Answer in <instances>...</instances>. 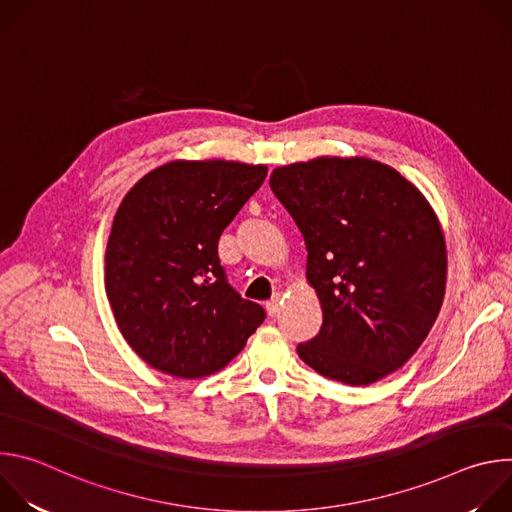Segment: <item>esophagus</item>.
Here are the masks:
<instances>
[{"mask_svg": "<svg viewBox=\"0 0 512 512\" xmlns=\"http://www.w3.org/2000/svg\"><path fill=\"white\" fill-rule=\"evenodd\" d=\"M279 306H281V294L277 291V294H273V298L267 302L269 316H277L279 314Z\"/></svg>", "mask_w": 512, "mask_h": 512, "instance_id": "esophagus-1", "label": "esophagus"}]
</instances>
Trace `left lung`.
<instances>
[{"mask_svg":"<svg viewBox=\"0 0 512 512\" xmlns=\"http://www.w3.org/2000/svg\"><path fill=\"white\" fill-rule=\"evenodd\" d=\"M269 184L304 235L324 314L300 358L352 387L401 369L446 294V239L427 198L395 168L358 156L281 166Z\"/></svg>","mask_w":512,"mask_h":512,"instance_id":"obj_1","label":"left lung"}]
</instances>
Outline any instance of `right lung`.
<instances>
[{
    "label": "right lung",
    "mask_w": 512,
    "mask_h": 512,
    "mask_svg": "<svg viewBox=\"0 0 512 512\" xmlns=\"http://www.w3.org/2000/svg\"><path fill=\"white\" fill-rule=\"evenodd\" d=\"M265 176L261 164L176 160L121 200L105 289L123 338L156 371L180 379L221 371L265 320L218 259V239Z\"/></svg>",
    "instance_id": "1"
}]
</instances>
